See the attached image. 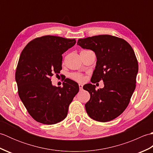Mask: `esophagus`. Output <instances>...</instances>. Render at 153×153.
Wrapping results in <instances>:
<instances>
[{
    "label": "esophagus",
    "mask_w": 153,
    "mask_h": 153,
    "mask_svg": "<svg viewBox=\"0 0 153 153\" xmlns=\"http://www.w3.org/2000/svg\"><path fill=\"white\" fill-rule=\"evenodd\" d=\"M79 89L82 90L83 89V85H82V84H79Z\"/></svg>",
    "instance_id": "esophagus-1"
}]
</instances>
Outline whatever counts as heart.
<instances>
[{
    "instance_id": "b5f03b06",
    "label": "heart",
    "mask_w": 153,
    "mask_h": 153,
    "mask_svg": "<svg viewBox=\"0 0 153 153\" xmlns=\"http://www.w3.org/2000/svg\"><path fill=\"white\" fill-rule=\"evenodd\" d=\"M71 78H73L76 81H78V82H83L84 80V77L81 74H78V73L71 74Z\"/></svg>"
}]
</instances>
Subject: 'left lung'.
<instances>
[{
  "mask_svg": "<svg viewBox=\"0 0 153 153\" xmlns=\"http://www.w3.org/2000/svg\"><path fill=\"white\" fill-rule=\"evenodd\" d=\"M77 44L95 53L91 82L102 79L105 85L98 90L91 83L83 86L90 94L85 105L87 114L101 122L115 119L127 108L135 89L138 62L134 50L125 40L109 35L79 39Z\"/></svg>",
  "mask_w": 153,
  "mask_h": 153,
  "instance_id": "8db88e82",
  "label": "left lung"
}]
</instances>
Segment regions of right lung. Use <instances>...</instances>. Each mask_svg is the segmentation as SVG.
<instances>
[{"label": "right lung", "mask_w": 153, "mask_h": 153, "mask_svg": "<svg viewBox=\"0 0 153 153\" xmlns=\"http://www.w3.org/2000/svg\"><path fill=\"white\" fill-rule=\"evenodd\" d=\"M76 43L75 39L46 35L30 41L22 52L15 76L19 97L38 122L51 125L63 120L79 91L73 80L66 79L60 87L51 79L62 70V54Z\"/></svg>", "instance_id": "1"}]
</instances>
